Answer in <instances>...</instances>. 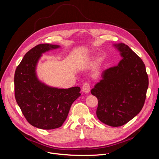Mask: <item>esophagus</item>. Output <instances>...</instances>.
I'll return each instance as SVG.
<instances>
[{
	"label": "esophagus",
	"mask_w": 159,
	"mask_h": 159,
	"mask_svg": "<svg viewBox=\"0 0 159 159\" xmlns=\"http://www.w3.org/2000/svg\"><path fill=\"white\" fill-rule=\"evenodd\" d=\"M82 91L85 93H88L90 91V85L88 83H85L83 85Z\"/></svg>",
	"instance_id": "1"
}]
</instances>
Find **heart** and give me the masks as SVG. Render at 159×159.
I'll list each match as a JSON object with an SVG mask.
<instances>
[{"instance_id": "obj_1", "label": "heart", "mask_w": 159, "mask_h": 159, "mask_svg": "<svg viewBox=\"0 0 159 159\" xmlns=\"http://www.w3.org/2000/svg\"><path fill=\"white\" fill-rule=\"evenodd\" d=\"M92 57H93L92 56H91V55H86V56H84V57H82V59H81V60L84 61H87L91 60V58H92Z\"/></svg>"}]
</instances>
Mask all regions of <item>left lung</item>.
<instances>
[{
    "label": "left lung",
    "mask_w": 159,
    "mask_h": 159,
    "mask_svg": "<svg viewBox=\"0 0 159 159\" xmlns=\"http://www.w3.org/2000/svg\"><path fill=\"white\" fill-rule=\"evenodd\" d=\"M113 46L122 59L103 71L91 90L98 99V118L111 127H120L141 111L146 99L148 78L145 64L130 48L118 43Z\"/></svg>",
    "instance_id": "1"
}]
</instances>
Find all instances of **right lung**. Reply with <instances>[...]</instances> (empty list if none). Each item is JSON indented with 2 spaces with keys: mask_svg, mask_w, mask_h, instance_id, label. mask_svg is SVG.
<instances>
[{
  "mask_svg": "<svg viewBox=\"0 0 159 159\" xmlns=\"http://www.w3.org/2000/svg\"><path fill=\"white\" fill-rule=\"evenodd\" d=\"M60 48L42 44L28 51L14 74L16 102L28 122L42 129L60 127L71 105L81 95L80 87L61 89L48 85L37 75V66L42 54Z\"/></svg>",
  "mask_w": 159,
  "mask_h": 159,
  "instance_id": "1",
  "label": "right lung"
}]
</instances>
